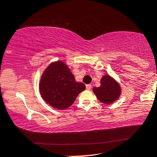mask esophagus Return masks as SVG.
Segmentation results:
<instances>
[{
  "mask_svg": "<svg viewBox=\"0 0 157 157\" xmlns=\"http://www.w3.org/2000/svg\"><path fill=\"white\" fill-rule=\"evenodd\" d=\"M90 88H91V85H90V84L86 85V89L87 90H90Z\"/></svg>",
  "mask_w": 157,
  "mask_h": 157,
  "instance_id": "1",
  "label": "esophagus"
}]
</instances>
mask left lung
<instances>
[{
	"instance_id": "left-lung-1",
	"label": "left lung",
	"mask_w": 157,
	"mask_h": 157,
	"mask_svg": "<svg viewBox=\"0 0 157 157\" xmlns=\"http://www.w3.org/2000/svg\"><path fill=\"white\" fill-rule=\"evenodd\" d=\"M99 87H94L93 91L101 102L110 105L118 99L121 94V88L113 77L109 75H103Z\"/></svg>"
}]
</instances>
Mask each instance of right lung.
<instances>
[{"instance_id":"1","label":"right lung","mask_w":157,"mask_h":157,"mask_svg":"<svg viewBox=\"0 0 157 157\" xmlns=\"http://www.w3.org/2000/svg\"><path fill=\"white\" fill-rule=\"evenodd\" d=\"M42 99L55 109H65L75 102L86 86L75 80V75L63 60L52 62L45 69L39 80Z\"/></svg>"}]
</instances>
